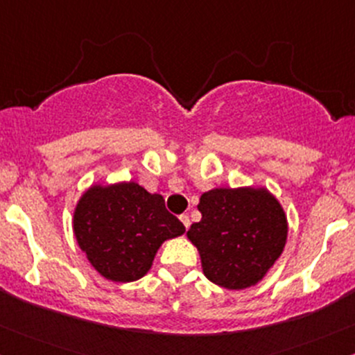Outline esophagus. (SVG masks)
<instances>
[{
	"label": "esophagus",
	"mask_w": 355,
	"mask_h": 355,
	"mask_svg": "<svg viewBox=\"0 0 355 355\" xmlns=\"http://www.w3.org/2000/svg\"><path fill=\"white\" fill-rule=\"evenodd\" d=\"M180 220H182V224L185 225V229H189L190 227V219H189V216H180Z\"/></svg>",
	"instance_id": "esophagus-1"
}]
</instances>
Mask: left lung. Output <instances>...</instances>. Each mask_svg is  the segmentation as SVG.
I'll return each instance as SVG.
<instances>
[{
    "mask_svg": "<svg viewBox=\"0 0 355 355\" xmlns=\"http://www.w3.org/2000/svg\"><path fill=\"white\" fill-rule=\"evenodd\" d=\"M197 207L202 219L187 236L198 249L204 275L227 290L261 282L286 243L279 202L266 189H214Z\"/></svg>",
    "mask_w": 355,
    "mask_h": 355,
    "instance_id": "8db88e82",
    "label": "left lung"
}]
</instances>
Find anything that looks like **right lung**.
Wrapping results in <instances>:
<instances>
[{
    "label": "right lung",
    "mask_w": 355,
    "mask_h": 355,
    "mask_svg": "<svg viewBox=\"0 0 355 355\" xmlns=\"http://www.w3.org/2000/svg\"><path fill=\"white\" fill-rule=\"evenodd\" d=\"M184 232L163 197L135 182L91 187L73 212L80 249L104 278L119 283L145 276L163 241Z\"/></svg>",
    "instance_id": "obj_1"
}]
</instances>
